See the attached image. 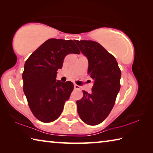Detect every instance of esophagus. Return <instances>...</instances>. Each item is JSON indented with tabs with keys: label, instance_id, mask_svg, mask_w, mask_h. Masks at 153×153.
<instances>
[{
	"label": "esophagus",
	"instance_id": "obj_1",
	"mask_svg": "<svg viewBox=\"0 0 153 153\" xmlns=\"http://www.w3.org/2000/svg\"><path fill=\"white\" fill-rule=\"evenodd\" d=\"M74 88L75 89H77V90H79L80 89V87H79V86H78V85L74 84Z\"/></svg>",
	"mask_w": 153,
	"mask_h": 153
}]
</instances>
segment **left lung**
<instances>
[{"label":"left lung","mask_w":153,"mask_h":153,"mask_svg":"<svg viewBox=\"0 0 153 153\" xmlns=\"http://www.w3.org/2000/svg\"><path fill=\"white\" fill-rule=\"evenodd\" d=\"M88 61V73L94 80L90 93L77 100L81 120L90 126L102 123L112 110L120 90L121 73L115 58L106 49L92 40H74Z\"/></svg>","instance_id":"left-lung-1"}]
</instances>
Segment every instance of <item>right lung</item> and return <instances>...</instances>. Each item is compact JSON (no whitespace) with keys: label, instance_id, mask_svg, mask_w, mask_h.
I'll return each instance as SVG.
<instances>
[{"label":"right lung","instance_id":"obj_1","mask_svg":"<svg viewBox=\"0 0 153 153\" xmlns=\"http://www.w3.org/2000/svg\"><path fill=\"white\" fill-rule=\"evenodd\" d=\"M80 54L73 40L51 38L27 59L22 75L24 92L33 115L44 123L56 120L74 90L71 82L56 81L65 56Z\"/></svg>","mask_w":153,"mask_h":153}]
</instances>
